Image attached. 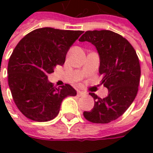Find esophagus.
Returning a JSON list of instances; mask_svg holds the SVG:
<instances>
[{
	"label": "esophagus",
	"mask_w": 153,
	"mask_h": 153,
	"mask_svg": "<svg viewBox=\"0 0 153 153\" xmlns=\"http://www.w3.org/2000/svg\"><path fill=\"white\" fill-rule=\"evenodd\" d=\"M77 95H78L79 97L85 96V95H86V93H84V92H80V91H79V92H78V93H77Z\"/></svg>",
	"instance_id": "obj_1"
}]
</instances>
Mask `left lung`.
<instances>
[{
	"label": "left lung",
	"instance_id": "1",
	"mask_svg": "<svg viewBox=\"0 0 153 153\" xmlns=\"http://www.w3.org/2000/svg\"><path fill=\"white\" fill-rule=\"evenodd\" d=\"M79 41L95 46L100 58L102 84L108 89L106 98L90 93L94 106L83 115L93 123H110L123 115L136 97L141 75L138 56L125 38L110 30L87 31Z\"/></svg>",
	"mask_w": 153,
	"mask_h": 153
}]
</instances>
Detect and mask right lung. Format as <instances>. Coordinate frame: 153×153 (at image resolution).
I'll return each instance as SVG.
<instances>
[{
  "mask_svg": "<svg viewBox=\"0 0 153 153\" xmlns=\"http://www.w3.org/2000/svg\"><path fill=\"white\" fill-rule=\"evenodd\" d=\"M83 31L52 28L35 29L17 44L8 63V83L14 102L27 118L38 122L53 120L64 98L76 90L65 84L54 88L48 74L63 65L68 51Z\"/></svg>",
  "mask_w": 153,
  "mask_h": 153,
  "instance_id": "1",
  "label": "right lung"
}]
</instances>
